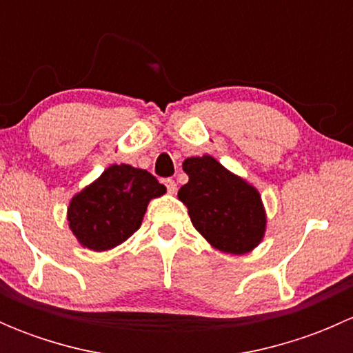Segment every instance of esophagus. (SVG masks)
Instances as JSON below:
<instances>
[{"instance_id": "1", "label": "esophagus", "mask_w": 353, "mask_h": 353, "mask_svg": "<svg viewBox=\"0 0 353 353\" xmlns=\"http://www.w3.org/2000/svg\"><path fill=\"white\" fill-rule=\"evenodd\" d=\"M163 184H165V188H167V191H169V193H176L177 184L174 183V179H170V177H167V179H163Z\"/></svg>"}]
</instances>
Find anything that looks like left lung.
Masks as SVG:
<instances>
[{
    "label": "left lung",
    "instance_id": "obj_1",
    "mask_svg": "<svg viewBox=\"0 0 353 353\" xmlns=\"http://www.w3.org/2000/svg\"><path fill=\"white\" fill-rule=\"evenodd\" d=\"M183 169L190 181L177 196L188 206L194 229L213 248L244 254L261 243L266 215L251 184L210 155L186 159Z\"/></svg>",
    "mask_w": 353,
    "mask_h": 353
}]
</instances>
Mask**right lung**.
<instances>
[{"label":"right lung","instance_id":"1","mask_svg":"<svg viewBox=\"0 0 353 353\" xmlns=\"http://www.w3.org/2000/svg\"><path fill=\"white\" fill-rule=\"evenodd\" d=\"M163 193L165 186L147 170L126 163L110 165L71 199L68 208L71 232L92 251L114 248L140 229L148 201Z\"/></svg>","mask_w":353,"mask_h":353}]
</instances>
